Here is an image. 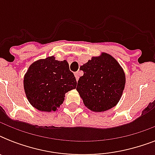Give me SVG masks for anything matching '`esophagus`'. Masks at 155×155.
Instances as JSON below:
<instances>
[{
	"instance_id": "34e87169",
	"label": "esophagus",
	"mask_w": 155,
	"mask_h": 155,
	"mask_svg": "<svg viewBox=\"0 0 155 155\" xmlns=\"http://www.w3.org/2000/svg\"><path fill=\"white\" fill-rule=\"evenodd\" d=\"M75 74V79H76V80L78 81V80H79V78H80V76H79V71H76V72L74 73Z\"/></svg>"
}]
</instances>
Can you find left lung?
<instances>
[{
	"label": "left lung",
	"instance_id": "8db88e82",
	"mask_svg": "<svg viewBox=\"0 0 155 155\" xmlns=\"http://www.w3.org/2000/svg\"><path fill=\"white\" fill-rule=\"evenodd\" d=\"M84 75L76 90L88 109L101 113L117 104L125 88V75L113 56L101 53L80 67Z\"/></svg>",
	"mask_w": 155,
	"mask_h": 155
}]
</instances>
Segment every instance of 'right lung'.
Instances as JSON below:
<instances>
[{
    "instance_id": "1",
    "label": "right lung",
    "mask_w": 155,
    "mask_h": 155,
    "mask_svg": "<svg viewBox=\"0 0 155 155\" xmlns=\"http://www.w3.org/2000/svg\"><path fill=\"white\" fill-rule=\"evenodd\" d=\"M23 84L33 107L42 112H54L63 104L66 92L75 88L77 82L67 61L50 56L29 67Z\"/></svg>"
}]
</instances>
